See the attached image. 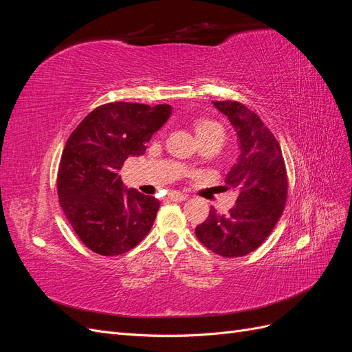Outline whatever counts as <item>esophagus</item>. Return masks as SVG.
I'll list each match as a JSON object with an SVG mask.
<instances>
[{
  "label": "esophagus",
  "mask_w": 352,
  "mask_h": 352,
  "mask_svg": "<svg viewBox=\"0 0 352 352\" xmlns=\"http://www.w3.org/2000/svg\"><path fill=\"white\" fill-rule=\"evenodd\" d=\"M168 198L172 199V201H185V199H188V195L186 194H182V192H176V190H173V192H170L168 194Z\"/></svg>",
  "instance_id": "obj_1"
}]
</instances>
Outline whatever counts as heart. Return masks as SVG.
<instances>
[{"instance_id":"1","label":"heart","mask_w":352,"mask_h":352,"mask_svg":"<svg viewBox=\"0 0 352 352\" xmlns=\"http://www.w3.org/2000/svg\"><path fill=\"white\" fill-rule=\"evenodd\" d=\"M195 129V135L199 140H207V138H220L223 141L225 140V131L223 127L212 120H198L194 126Z\"/></svg>"}]
</instances>
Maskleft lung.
Returning <instances> with one entry per match:
<instances>
[{
	"label": "left lung",
	"instance_id": "8db88e82",
	"mask_svg": "<svg viewBox=\"0 0 352 352\" xmlns=\"http://www.w3.org/2000/svg\"><path fill=\"white\" fill-rule=\"evenodd\" d=\"M235 127L239 157L225 177L238 192L228 214L210 208L195 235L221 257H243L267 239L280 219L287 197V175L279 142L260 117L236 101H212Z\"/></svg>",
	"mask_w": 352,
	"mask_h": 352
}]
</instances>
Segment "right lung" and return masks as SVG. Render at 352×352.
<instances>
[{"mask_svg":"<svg viewBox=\"0 0 352 352\" xmlns=\"http://www.w3.org/2000/svg\"><path fill=\"white\" fill-rule=\"evenodd\" d=\"M172 114L168 104L110 102L91 111L72 132L60 160V206L87 247L100 255L124 254L151 230L160 201L123 186L119 170Z\"/></svg>","mask_w":352,"mask_h":352,"instance_id":"right-lung-1","label":"right lung"}]
</instances>
